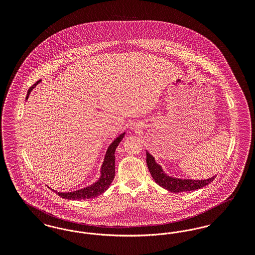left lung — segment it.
<instances>
[{
  "mask_svg": "<svg viewBox=\"0 0 255 255\" xmlns=\"http://www.w3.org/2000/svg\"><path fill=\"white\" fill-rule=\"evenodd\" d=\"M146 163L148 166V169L150 171L151 176L153 177L154 181L159 184L161 187L169 190L174 193L179 192H186V191H192L196 189H200L204 186L207 185L208 183L212 182L216 176L203 180V181H195V180H181L176 178H171L163 173L161 167L156 163L155 158L152 155H150L148 152H146Z\"/></svg>",
  "mask_w": 255,
  "mask_h": 255,
  "instance_id": "left-lung-1",
  "label": "left lung"
}]
</instances>
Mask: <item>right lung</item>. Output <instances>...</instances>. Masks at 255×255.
Returning <instances> with one entry per match:
<instances>
[{
    "instance_id": "right-lung-1",
    "label": "right lung",
    "mask_w": 255,
    "mask_h": 255,
    "mask_svg": "<svg viewBox=\"0 0 255 255\" xmlns=\"http://www.w3.org/2000/svg\"><path fill=\"white\" fill-rule=\"evenodd\" d=\"M41 80H38L35 84H33L29 88V90L27 92L26 98L28 97V95L32 91V89ZM124 133H122L119 137H117L112 142V144L109 146V148L107 150V153H106V156L104 158V161H103V164H102V167H101V177L96 183L92 184L91 186H88L86 188L80 189V190H76V191H73V192H68V193L56 192L57 195L60 196L61 198H63V199H68V200H86V199L96 198V197H98L99 195L104 193L108 189L110 184L112 183L114 178H115V174H116V172H115L116 171V169H115L116 168V166H115V159H116L115 152H116L117 147L122 141V139L124 136Z\"/></svg>"
}]
</instances>
